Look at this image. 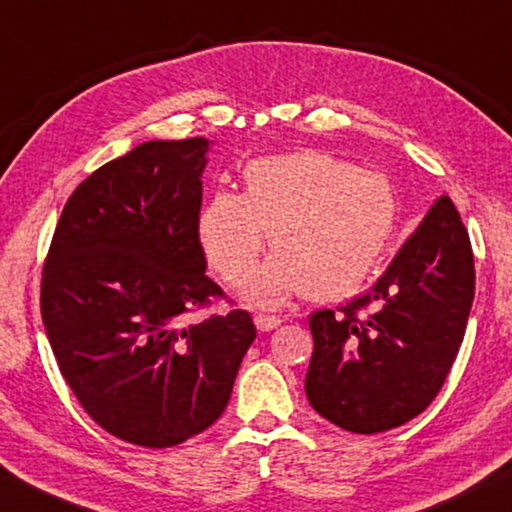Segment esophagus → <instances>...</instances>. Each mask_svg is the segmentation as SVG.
<instances>
[{"instance_id":"1","label":"esophagus","mask_w":512,"mask_h":512,"mask_svg":"<svg viewBox=\"0 0 512 512\" xmlns=\"http://www.w3.org/2000/svg\"><path fill=\"white\" fill-rule=\"evenodd\" d=\"M254 322H256V327L261 329V332H272V329H277L281 325V318L265 316V313H256Z\"/></svg>"}]
</instances>
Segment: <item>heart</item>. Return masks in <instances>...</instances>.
Here are the masks:
<instances>
[{
  "mask_svg": "<svg viewBox=\"0 0 512 512\" xmlns=\"http://www.w3.org/2000/svg\"><path fill=\"white\" fill-rule=\"evenodd\" d=\"M398 199L387 178L320 151L258 157L245 192H217L199 215L208 263L229 283L245 281L265 247L274 254L249 279L245 297L281 306L352 293L380 261L396 226Z\"/></svg>",
  "mask_w": 512,
  "mask_h": 512,
  "instance_id": "obj_1",
  "label": "heart"
}]
</instances>
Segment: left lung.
I'll list each match as a JSON object with an SVG mask.
<instances>
[{"label":"left lung","mask_w":512,"mask_h":512,"mask_svg":"<svg viewBox=\"0 0 512 512\" xmlns=\"http://www.w3.org/2000/svg\"><path fill=\"white\" fill-rule=\"evenodd\" d=\"M474 286L467 229L442 196L366 295L311 316L304 389L313 410L357 435L419 416L458 355Z\"/></svg>","instance_id":"8db88e82"}]
</instances>
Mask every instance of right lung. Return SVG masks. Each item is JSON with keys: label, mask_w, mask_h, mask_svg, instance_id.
Here are the masks:
<instances>
[{"label": "right lung", "mask_w": 512, "mask_h": 512, "mask_svg": "<svg viewBox=\"0 0 512 512\" xmlns=\"http://www.w3.org/2000/svg\"><path fill=\"white\" fill-rule=\"evenodd\" d=\"M210 141H144L70 196L43 267L41 313L59 371L98 426L167 448L229 405L254 320L180 318L222 288L199 242Z\"/></svg>", "instance_id": "1"}]
</instances>
